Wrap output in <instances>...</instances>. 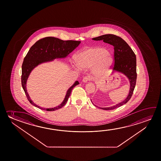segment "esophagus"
<instances>
[{
  "mask_svg": "<svg viewBox=\"0 0 161 161\" xmlns=\"http://www.w3.org/2000/svg\"><path fill=\"white\" fill-rule=\"evenodd\" d=\"M90 78L88 76L84 77V78H83V79H82V82H87L88 81H89Z\"/></svg>",
  "mask_w": 161,
  "mask_h": 161,
  "instance_id": "1",
  "label": "esophagus"
}]
</instances>
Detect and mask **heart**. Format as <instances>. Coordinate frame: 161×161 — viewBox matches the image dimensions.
<instances>
[{
    "instance_id": "heart-1",
    "label": "heart",
    "mask_w": 161,
    "mask_h": 161,
    "mask_svg": "<svg viewBox=\"0 0 161 161\" xmlns=\"http://www.w3.org/2000/svg\"><path fill=\"white\" fill-rule=\"evenodd\" d=\"M77 60L82 67L95 65V73L98 76L107 74L113 62L108 51L101 47H90L82 50L78 54Z\"/></svg>"
}]
</instances>
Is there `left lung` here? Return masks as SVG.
<instances>
[{"mask_svg": "<svg viewBox=\"0 0 161 161\" xmlns=\"http://www.w3.org/2000/svg\"><path fill=\"white\" fill-rule=\"evenodd\" d=\"M95 41H101L114 46V64L113 72H119L125 75L130 82V90L129 94L123 102L114 106L107 108H100L103 110H113L126 104L131 98L136 84V56L124 40L116 35L108 34L92 38Z\"/></svg>", "mask_w": 161, "mask_h": 161, "instance_id": "obj_1", "label": "left lung"}]
</instances>
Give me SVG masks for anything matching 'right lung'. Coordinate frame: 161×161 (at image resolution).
Instances as JSON below:
<instances>
[{"instance_id": "1", "label": "right lung", "mask_w": 161, "mask_h": 161, "mask_svg": "<svg viewBox=\"0 0 161 161\" xmlns=\"http://www.w3.org/2000/svg\"><path fill=\"white\" fill-rule=\"evenodd\" d=\"M81 41H63L53 37H47L38 40L31 47L24 58L22 66L21 82L23 89L30 103L38 108L47 111H54L61 108L66 104L72 90L74 87L79 84L76 81L67 90L64 101L57 107L53 108H43L38 106L30 98L26 89V84L30 73L38 64L49 62L56 58H65L80 45Z\"/></svg>"}]
</instances>
